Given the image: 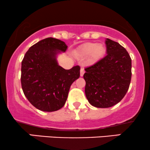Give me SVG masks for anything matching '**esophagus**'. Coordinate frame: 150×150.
<instances>
[{
	"label": "esophagus",
	"mask_w": 150,
	"mask_h": 150,
	"mask_svg": "<svg viewBox=\"0 0 150 150\" xmlns=\"http://www.w3.org/2000/svg\"><path fill=\"white\" fill-rule=\"evenodd\" d=\"M84 73H85V70H84L83 68H81V69H80V76L83 77Z\"/></svg>",
	"instance_id": "esophagus-1"
}]
</instances>
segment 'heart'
<instances>
[{
  "label": "heart",
  "mask_w": 150,
  "mask_h": 150,
  "mask_svg": "<svg viewBox=\"0 0 150 150\" xmlns=\"http://www.w3.org/2000/svg\"><path fill=\"white\" fill-rule=\"evenodd\" d=\"M105 52V47L102 44H98V42H86L78 49L77 55L80 57H85L90 55L88 63L94 64L104 57Z\"/></svg>",
  "instance_id": "1"
}]
</instances>
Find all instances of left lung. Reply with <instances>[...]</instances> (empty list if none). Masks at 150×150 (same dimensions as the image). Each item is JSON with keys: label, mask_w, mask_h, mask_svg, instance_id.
<instances>
[{"label": "left lung", "mask_w": 150, "mask_h": 150, "mask_svg": "<svg viewBox=\"0 0 150 150\" xmlns=\"http://www.w3.org/2000/svg\"><path fill=\"white\" fill-rule=\"evenodd\" d=\"M107 55L85 69V95L93 106L107 108L120 102L126 95L132 77V60L118 42L107 38Z\"/></svg>", "instance_id": "1"}]
</instances>
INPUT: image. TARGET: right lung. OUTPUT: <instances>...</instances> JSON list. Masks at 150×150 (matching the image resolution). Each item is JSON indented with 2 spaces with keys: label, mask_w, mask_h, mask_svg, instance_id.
Wrapping results in <instances>:
<instances>
[{
  "label": "right lung",
  "mask_w": 150,
  "mask_h": 150,
  "mask_svg": "<svg viewBox=\"0 0 150 150\" xmlns=\"http://www.w3.org/2000/svg\"><path fill=\"white\" fill-rule=\"evenodd\" d=\"M67 48L63 41L47 38L31 46L23 59V91L30 103L41 111L54 112L62 108L70 86L80 77L79 65L65 70L57 63L56 55Z\"/></svg>",
  "instance_id": "obj_1"
}]
</instances>
